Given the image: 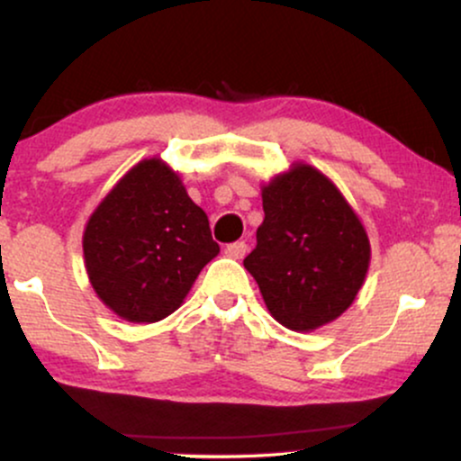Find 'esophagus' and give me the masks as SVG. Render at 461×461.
I'll list each match as a JSON object with an SVG mask.
<instances>
[{
	"instance_id": "obj_1",
	"label": "esophagus",
	"mask_w": 461,
	"mask_h": 461,
	"mask_svg": "<svg viewBox=\"0 0 461 461\" xmlns=\"http://www.w3.org/2000/svg\"><path fill=\"white\" fill-rule=\"evenodd\" d=\"M225 253L230 258H234V260H242V258L247 256V242H242V240L231 242V245L225 247Z\"/></svg>"
}]
</instances>
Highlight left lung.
Here are the masks:
<instances>
[{
  "mask_svg": "<svg viewBox=\"0 0 461 461\" xmlns=\"http://www.w3.org/2000/svg\"><path fill=\"white\" fill-rule=\"evenodd\" d=\"M264 221L245 258L264 303L293 331L336 321L357 297L370 262L362 221L319 168L293 164L262 188Z\"/></svg>",
  "mask_w": 461,
  "mask_h": 461,
  "instance_id": "obj_1",
  "label": "left lung"
}]
</instances>
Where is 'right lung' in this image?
<instances>
[{"label":"right lung","mask_w":461,"mask_h":461,"mask_svg":"<svg viewBox=\"0 0 461 461\" xmlns=\"http://www.w3.org/2000/svg\"><path fill=\"white\" fill-rule=\"evenodd\" d=\"M82 247L97 297L130 322L173 314L219 253L208 216L160 158L131 167L105 194Z\"/></svg>","instance_id":"add662e5"}]
</instances>
